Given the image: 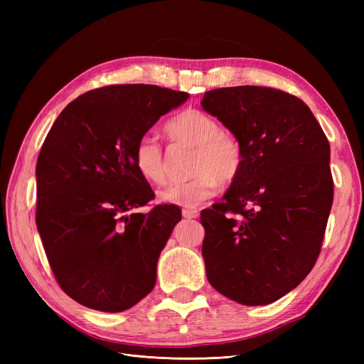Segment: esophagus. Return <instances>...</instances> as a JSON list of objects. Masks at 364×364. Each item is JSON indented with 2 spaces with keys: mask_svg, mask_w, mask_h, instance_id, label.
I'll return each instance as SVG.
<instances>
[{
  "mask_svg": "<svg viewBox=\"0 0 364 364\" xmlns=\"http://www.w3.org/2000/svg\"><path fill=\"white\" fill-rule=\"evenodd\" d=\"M182 215L185 218H197V217H199V211H197V209H193V208H183Z\"/></svg>",
  "mask_w": 364,
  "mask_h": 364,
  "instance_id": "34e87169",
  "label": "esophagus"
}]
</instances>
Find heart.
Here are the masks:
<instances>
[{
    "label": "heart",
    "instance_id": "b5f03b06",
    "mask_svg": "<svg viewBox=\"0 0 364 364\" xmlns=\"http://www.w3.org/2000/svg\"><path fill=\"white\" fill-rule=\"evenodd\" d=\"M165 134L174 146L194 149L191 173L194 178L171 183L159 193V200L168 205L196 206L209 199L218 185H232L245 167V151L238 138L223 130L217 118L200 109H185L170 118ZM135 167L142 178L155 185L167 181L168 159L153 136L138 141L134 153Z\"/></svg>",
    "mask_w": 364,
    "mask_h": 364
}]
</instances>
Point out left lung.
<instances>
[{
	"label": "left lung",
	"mask_w": 364,
	"mask_h": 364,
	"mask_svg": "<svg viewBox=\"0 0 364 364\" xmlns=\"http://www.w3.org/2000/svg\"><path fill=\"white\" fill-rule=\"evenodd\" d=\"M200 103L245 151L240 178L200 214L208 281L238 304H272L321 253L334 197L329 142L310 107L274 87H218Z\"/></svg>",
	"instance_id": "obj_1"
}]
</instances>
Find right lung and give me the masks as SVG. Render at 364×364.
<instances>
[{"instance_id":"1","label":"right lung","mask_w":364,"mask_h":364,"mask_svg":"<svg viewBox=\"0 0 364 364\" xmlns=\"http://www.w3.org/2000/svg\"><path fill=\"white\" fill-rule=\"evenodd\" d=\"M190 94L109 85L63 109L36 164V226L59 287L87 308L119 313L156 282V264L182 213L156 205L135 167L138 141Z\"/></svg>"}]
</instances>
